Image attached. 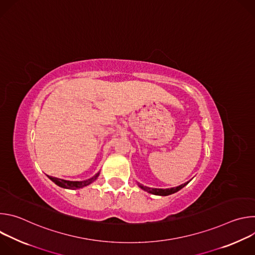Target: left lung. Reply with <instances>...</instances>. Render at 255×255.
<instances>
[{
    "mask_svg": "<svg viewBox=\"0 0 255 255\" xmlns=\"http://www.w3.org/2000/svg\"><path fill=\"white\" fill-rule=\"evenodd\" d=\"M189 184L188 183H185L183 185H180L178 187H175V188H170V189H152V188H148V187H144L143 185H140L138 184V186L144 190L145 192H148L149 194H152V195H157V196H168V195H171V194H174L176 192H178L180 189H183L185 186H187Z\"/></svg>",
    "mask_w": 255,
    "mask_h": 255,
    "instance_id": "obj_1",
    "label": "left lung"
}]
</instances>
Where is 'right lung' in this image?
<instances>
[{"label":"right lung","mask_w":255,"mask_h":255,"mask_svg":"<svg viewBox=\"0 0 255 255\" xmlns=\"http://www.w3.org/2000/svg\"><path fill=\"white\" fill-rule=\"evenodd\" d=\"M100 172H98L96 175H94L93 177L86 179V180H82V181H72V180H65V179H61V178H57V177H53L50 175H47L54 184H56L58 187L63 188V189H70V190H77V189H82L84 187L89 186L90 184H92L93 181H95L98 176H99Z\"/></svg>","instance_id":"obj_1"}]
</instances>
